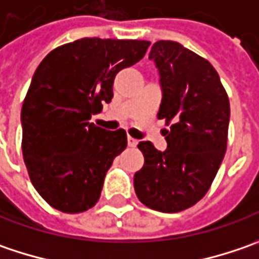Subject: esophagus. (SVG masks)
Masks as SVG:
<instances>
[{
    "mask_svg": "<svg viewBox=\"0 0 259 259\" xmlns=\"http://www.w3.org/2000/svg\"><path fill=\"white\" fill-rule=\"evenodd\" d=\"M127 145H129L130 148H135L138 145V141L135 138H132V136H127Z\"/></svg>",
    "mask_w": 259,
    "mask_h": 259,
    "instance_id": "esophagus-1",
    "label": "esophagus"
}]
</instances>
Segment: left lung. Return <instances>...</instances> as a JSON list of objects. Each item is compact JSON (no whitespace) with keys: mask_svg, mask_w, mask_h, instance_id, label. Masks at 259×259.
I'll return each instance as SVG.
<instances>
[{"mask_svg":"<svg viewBox=\"0 0 259 259\" xmlns=\"http://www.w3.org/2000/svg\"><path fill=\"white\" fill-rule=\"evenodd\" d=\"M149 59L159 72L162 101L158 118L166 149L139 142L145 156L135 174V191L149 208L177 213L194 206L208 191L228 145L229 98L219 73L204 58L171 40L153 43Z\"/></svg>","mask_w":259,"mask_h":259,"instance_id":"left-lung-1","label":"left lung"}]
</instances>
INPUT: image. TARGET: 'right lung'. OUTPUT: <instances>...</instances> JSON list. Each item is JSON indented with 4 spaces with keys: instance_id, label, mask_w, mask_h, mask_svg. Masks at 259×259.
Wrapping results in <instances>:
<instances>
[{
    "instance_id": "right-lung-1",
    "label": "right lung",
    "mask_w": 259,
    "mask_h": 259,
    "mask_svg": "<svg viewBox=\"0 0 259 259\" xmlns=\"http://www.w3.org/2000/svg\"><path fill=\"white\" fill-rule=\"evenodd\" d=\"M149 45L84 37L53 49L37 66L21 108V149L31 184L53 208L81 213L98 201L127 136L90 118L111 101L118 71L139 62Z\"/></svg>"
}]
</instances>
